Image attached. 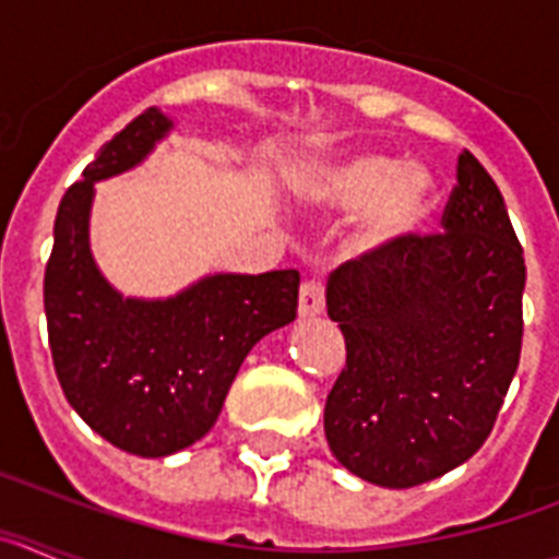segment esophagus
Masks as SVG:
<instances>
[{
    "mask_svg": "<svg viewBox=\"0 0 559 559\" xmlns=\"http://www.w3.org/2000/svg\"><path fill=\"white\" fill-rule=\"evenodd\" d=\"M324 310V288L319 283H305L302 288H299V316L302 319H313V316H319Z\"/></svg>",
    "mask_w": 559,
    "mask_h": 559,
    "instance_id": "esophagus-1",
    "label": "esophagus"
}]
</instances>
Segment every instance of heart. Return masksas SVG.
<instances>
[{
	"instance_id": "1",
	"label": "heart",
	"mask_w": 559,
	"mask_h": 559,
	"mask_svg": "<svg viewBox=\"0 0 559 559\" xmlns=\"http://www.w3.org/2000/svg\"><path fill=\"white\" fill-rule=\"evenodd\" d=\"M299 199L333 212L360 206V240L378 249L403 240L428 218L437 185L417 162H394L380 151H353L308 167L299 179Z\"/></svg>"
}]
</instances>
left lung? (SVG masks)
Listing matches in <instances>:
<instances>
[{"label":"left lung","mask_w":559,"mask_h":559,"mask_svg":"<svg viewBox=\"0 0 559 559\" xmlns=\"http://www.w3.org/2000/svg\"><path fill=\"white\" fill-rule=\"evenodd\" d=\"M442 229L378 246L328 283L347 367L324 437L349 473L392 490L445 476L484 445L521 358L523 249L471 151Z\"/></svg>","instance_id":"8db88e82"}]
</instances>
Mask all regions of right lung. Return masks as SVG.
<instances>
[{"mask_svg": "<svg viewBox=\"0 0 559 559\" xmlns=\"http://www.w3.org/2000/svg\"><path fill=\"white\" fill-rule=\"evenodd\" d=\"M173 128L147 108L100 147L56 215L44 271L52 364L92 431L133 456L185 451L215 426L257 341L296 319L299 271L212 274L167 299H131L108 285L88 249L95 181L140 165Z\"/></svg>", "mask_w": 559, "mask_h": 559, "instance_id": "obj_1", "label": "right lung"}]
</instances>
